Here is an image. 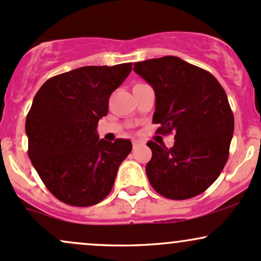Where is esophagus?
<instances>
[{
	"mask_svg": "<svg viewBox=\"0 0 261 261\" xmlns=\"http://www.w3.org/2000/svg\"><path fill=\"white\" fill-rule=\"evenodd\" d=\"M139 145H141V141H140V140H133V146H134V148H136Z\"/></svg>",
	"mask_w": 261,
	"mask_h": 261,
	"instance_id": "34e87169",
	"label": "esophagus"
}]
</instances>
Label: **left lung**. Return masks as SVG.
<instances>
[{
	"instance_id": "left-lung-1",
	"label": "left lung",
	"mask_w": 261,
	"mask_h": 261,
	"mask_svg": "<svg viewBox=\"0 0 261 261\" xmlns=\"http://www.w3.org/2000/svg\"><path fill=\"white\" fill-rule=\"evenodd\" d=\"M153 88L155 133L174 135L173 147L148 141L152 158L146 174L162 196L187 200L203 193L229 155L234 118L227 94L207 71L176 56L134 64Z\"/></svg>"
}]
</instances>
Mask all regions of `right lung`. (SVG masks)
I'll return each instance as SVG.
<instances>
[{
  "mask_svg": "<svg viewBox=\"0 0 261 261\" xmlns=\"http://www.w3.org/2000/svg\"><path fill=\"white\" fill-rule=\"evenodd\" d=\"M133 64L85 66L49 79L35 94L27 115L28 154L60 201L87 207L112 191L130 140H99L98 121L110 94L124 82Z\"/></svg>",
  "mask_w": 261,
  "mask_h": 261,
  "instance_id": "obj_1",
  "label": "right lung"
}]
</instances>
